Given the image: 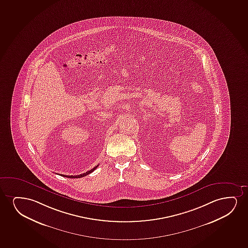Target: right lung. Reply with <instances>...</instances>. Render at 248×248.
<instances>
[{"label":"right lung","mask_w":248,"mask_h":248,"mask_svg":"<svg viewBox=\"0 0 248 248\" xmlns=\"http://www.w3.org/2000/svg\"><path fill=\"white\" fill-rule=\"evenodd\" d=\"M98 167V165H97L95 168H93V169H91L90 170H88V171H87V172H85V173L80 174V175H77V176H72V175H71V176H65V175H62V176H63V177H69V178H80V177H85V176H87V175H88V174L92 173L93 171L96 168Z\"/></svg>","instance_id":"right-lung-1"}]
</instances>
